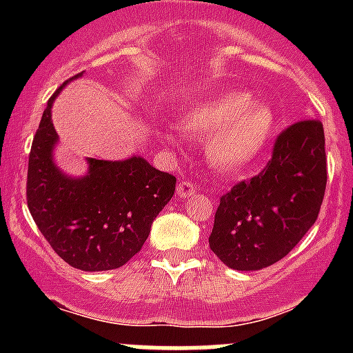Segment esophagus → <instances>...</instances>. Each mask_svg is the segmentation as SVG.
Instances as JSON below:
<instances>
[{"label":"esophagus","mask_w":353,"mask_h":353,"mask_svg":"<svg viewBox=\"0 0 353 353\" xmlns=\"http://www.w3.org/2000/svg\"><path fill=\"white\" fill-rule=\"evenodd\" d=\"M194 193H196V186H194L193 183H190V181H183V183H179V186H177V194H179L181 198L193 196Z\"/></svg>","instance_id":"esophagus-1"}]
</instances>
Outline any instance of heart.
<instances>
[{
    "instance_id": "obj_1",
    "label": "heart",
    "mask_w": 353,
    "mask_h": 353,
    "mask_svg": "<svg viewBox=\"0 0 353 353\" xmlns=\"http://www.w3.org/2000/svg\"><path fill=\"white\" fill-rule=\"evenodd\" d=\"M184 130L209 134L208 157L223 170H241L265 152L273 131V112L239 92H222L191 105L181 117Z\"/></svg>"
}]
</instances>
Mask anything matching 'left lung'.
Masks as SVG:
<instances>
[{"label": "left lung", "instance_id": "left-lung-1", "mask_svg": "<svg viewBox=\"0 0 353 353\" xmlns=\"http://www.w3.org/2000/svg\"><path fill=\"white\" fill-rule=\"evenodd\" d=\"M326 181L323 123L290 124L276 137L265 169L220 196L210 249L241 272L280 261L318 220Z\"/></svg>", "mask_w": 353, "mask_h": 353}]
</instances>
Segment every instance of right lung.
<instances>
[{"label": "right lung", "instance_id": "1", "mask_svg": "<svg viewBox=\"0 0 353 353\" xmlns=\"http://www.w3.org/2000/svg\"><path fill=\"white\" fill-rule=\"evenodd\" d=\"M48 101L28 155L27 206L56 254L83 272L123 266L141 249L155 216L176 191V177L141 157L123 162L90 159V170L71 179L52 163L58 134Z\"/></svg>", "mask_w": 353, "mask_h": 353}]
</instances>
